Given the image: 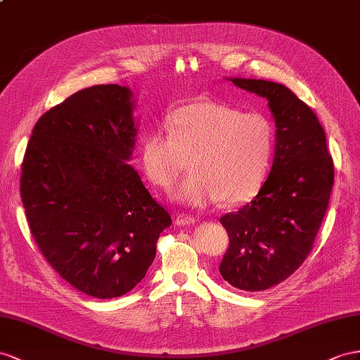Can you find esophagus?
Listing matches in <instances>:
<instances>
[{
    "label": "esophagus",
    "instance_id": "1",
    "mask_svg": "<svg viewBox=\"0 0 360 360\" xmlns=\"http://www.w3.org/2000/svg\"><path fill=\"white\" fill-rule=\"evenodd\" d=\"M196 219L188 214H178L176 216V225H191L195 224Z\"/></svg>",
    "mask_w": 360,
    "mask_h": 360
}]
</instances>
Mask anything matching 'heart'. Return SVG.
<instances>
[{"instance_id": "1", "label": "heart", "mask_w": 360, "mask_h": 360, "mask_svg": "<svg viewBox=\"0 0 360 360\" xmlns=\"http://www.w3.org/2000/svg\"><path fill=\"white\" fill-rule=\"evenodd\" d=\"M165 127L167 134H147L140 147L141 169L153 186L169 191L190 161L193 173L174 190L184 204L220 199L237 205L259 193L275 147L268 117L200 100L172 110Z\"/></svg>"}]
</instances>
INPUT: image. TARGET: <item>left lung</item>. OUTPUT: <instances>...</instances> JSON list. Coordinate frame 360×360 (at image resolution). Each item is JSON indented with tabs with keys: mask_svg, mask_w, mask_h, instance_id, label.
Listing matches in <instances>:
<instances>
[{
	"mask_svg": "<svg viewBox=\"0 0 360 360\" xmlns=\"http://www.w3.org/2000/svg\"><path fill=\"white\" fill-rule=\"evenodd\" d=\"M228 80L268 98L276 126L272 169L259 195L220 217L229 237L220 274L237 289L259 292L289 278L310 254L333 187V160L318 117L289 88Z\"/></svg>",
	"mask_w": 360,
	"mask_h": 360,
	"instance_id": "left-lung-1",
	"label": "left lung"
}]
</instances>
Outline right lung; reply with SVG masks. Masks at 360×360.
Segmentation results:
<instances>
[{
	"mask_svg": "<svg viewBox=\"0 0 360 360\" xmlns=\"http://www.w3.org/2000/svg\"><path fill=\"white\" fill-rule=\"evenodd\" d=\"M132 91H77L34 124L21 165L30 233L63 280L89 297L132 290L153 263L172 217L129 161L136 124Z\"/></svg>",
	"mask_w": 360,
	"mask_h": 360,
	"instance_id": "1",
	"label": "right lung"
}]
</instances>
